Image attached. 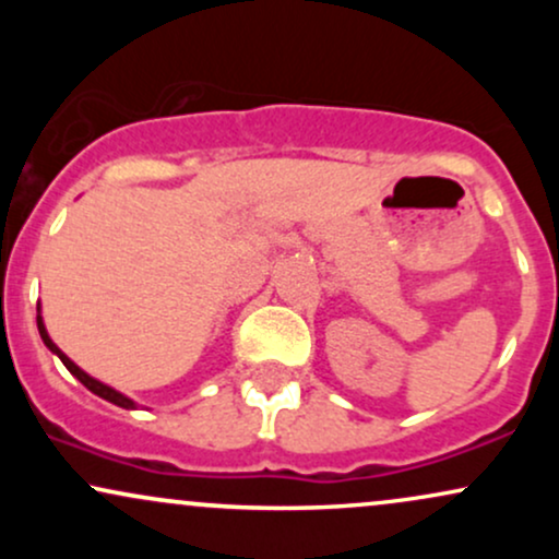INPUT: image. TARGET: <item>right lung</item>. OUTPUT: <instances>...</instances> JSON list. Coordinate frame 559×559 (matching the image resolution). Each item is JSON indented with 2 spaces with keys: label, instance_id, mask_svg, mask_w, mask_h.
<instances>
[{
  "label": "right lung",
  "instance_id": "1",
  "mask_svg": "<svg viewBox=\"0 0 559 559\" xmlns=\"http://www.w3.org/2000/svg\"><path fill=\"white\" fill-rule=\"evenodd\" d=\"M36 310H38V316H36V325H38V333H41V342L47 344V349H49V352H55V355L60 357L62 365H66V368L70 370V373H73L75 378H79V381L83 383V386H86L88 391H94V394H96V396H102V400H107V402L118 404V407L136 409V402L128 400L126 394H120V391H115L112 386H107V383L96 381V378H92L88 373H83V370L79 368V365H75L73 360H70V357L66 355V352H62L60 346H57V344L52 342V338H49V333H47V329H44V320H41V307H36Z\"/></svg>",
  "mask_w": 559,
  "mask_h": 559
}]
</instances>
